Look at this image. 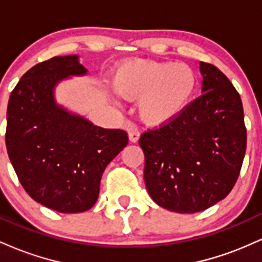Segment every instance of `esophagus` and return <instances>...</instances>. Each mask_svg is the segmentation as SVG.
Listing matches in <instances>:
<instances>
[{"label":"esophagus","instance_id":"obj_1","mask_svg":"<svg viewBox=\"0 0 262 262\" xmlns=\"http://www.w3.org/2000/svg\"><path fill=\"white\" fill-rule=\"evenodd\" d=\"M139 137L140 133L138 132L137 127H135L134 124H132L130 128H129V140H130L132 143H137V141L139 140Z\"/></svg>","mask_w":262,"mask_h":262}]
</instances>
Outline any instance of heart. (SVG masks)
<instances>
[{
  "mask_svg": "<svg viewBox=\"0 0 262 262\" xmlns=\"http://www.w3.org/2000/svg\"><path fill=\"white\" fill-rule=\"evenodd\" d=\"M198 77L189 65L173 61L134 60L123 64L114 75V89L138 100L141 118L162 124L185 110L197 89Z\"/></svg>",
  "mask_w": 262,
  "mask_h": 262,
  "instance_id": "heart-1",
  "label": "heart"
}]
</instances>
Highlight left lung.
<instances>
[{
  "label": "left lung",
  "mask_w": 262,
  "mask_h": 262,
  "mask_svg": "<svg viewBox=\"0 0 262 262\" xmlns=\"http://www.w3.org/2000/svg\"><path fill=\"white\" fill-rule=\"evenodd\" d=\"M200 66L202 95L139 139L149 194L177 213H197L224 200L239 177L246 150L240 95L217 66L203 61Z\"/></svg>",
  "instance_id": "8db88e82"
}]
</instances>
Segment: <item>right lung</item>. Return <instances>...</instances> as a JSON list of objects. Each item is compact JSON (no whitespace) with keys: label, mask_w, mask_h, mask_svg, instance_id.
<instances>
[{"label":"right lung","mask_w":262,"mask_h":262,"mask_svg":"<svg viewBox=\"0 0 262 262\" xmlns=\"http://www.w3.org/2000/svg\"><path fill=\"white\" fill-rule=\"evenodd\" d=\"M77 55L54 56L29 69L12 91L6 146L20 185L35 202L60 213L92 208L107 165L128 144L122 129H104L66 112L54 86L86 69Z\"/></svg>","instance_id":"obj_1"}]
</instances>
